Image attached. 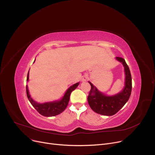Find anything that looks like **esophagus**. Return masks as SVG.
Masks as SVG:
<instances>
[{
	"mask_svg": "<svg viewBox=\"0 0 155 155\" xmlns=\"http://www.w3.org/2000/svg\"><path fill=\"white\" fill-rule=\"evenodd\" d=\"M88 80V77L87 75H84L83 77H82V81H86Z\"/></svg>",
	"mask_w": 155,
	"mask_h": 155,
	"instance_id": "1",
	"label": "esophagus"
}]
</instances>
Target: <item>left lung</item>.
I'll return each mask as SVG.
<instances>
[{
    "instance_id": "left-lung-1",
    "label": "left lung",
    "mask_w": 155,
    "mask_h": 155,
    "mask_svg": "<svg viewBox=\"0 0 155 155\" xmlns=\"http://www.w3.org/2000/svg\"><path fill=\"white\" fill-rule=\"evenodd\" d=\"M116 59L123 63L124 67L126 82L123 92L111 97L105 96L89 82L91 89L87 99L88 104L95 112L104 116L114 115L127 102L131 94L132 78L128 65L123 58L116 57Z\"/></svg>"
}]
</instances>
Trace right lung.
Returning <instances> with one entry per match:
<instances>
[{
  "label": "right lung",
  "mask_w": 155,
  "mask_h": 155,
  "mask_svg": "<svg viewBox=\"0 0 155 155\" xmlns=\"http://www.w3.org/2000/svg\"><path fill=\"white\" fill-rule=\"evenodd\" d=\"M29 80V71L27 76V80ZM79 83H77L74 85L71 86L65 93L63 99L58 102H46L45 104H38L31 99V97L29 94L28 89V86L26 85V94L27 97L36 110L43 116L46 117H51L56 115L60 114L64 109L67 108L71 92L74 91L75 89L78 87Z\"/></svg>",
  "instance_id": "1"
}]
</instances>
